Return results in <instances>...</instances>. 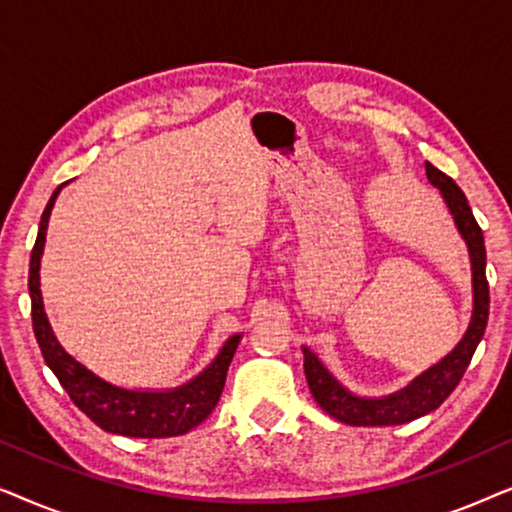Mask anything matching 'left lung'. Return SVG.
Returning <instances> with one entry per match:
<instances>
[{"label":"left lung","mask_w":512,"mask_h":512,"mask_svg":"<svg viewBox=\"0 0 512 512\" xmlns=\"http://www.w3.org/2000/svg\"><path fill=\"white\" fill-rule=\"evenodd\" d=\"M426 177L433 186L443 195L447 209H450L454 223H457L461 237H464L468 256H471V270H473V314L468 331L457 347L431 366L426 373L415 377L408 387L396 391V394L382 396V398H363L356 396L352 391L342 387L335 377L328 373L324 363L317 359V354L303 347L305 356V377L310 384V391L319 408L328 412V415L338 419L342 424L349 426H394L405 424L412 419L426 415V412L436 410L447 396L452 394L461 377H464L468 363L473 359L475 347L482 340L487 328L489 317V284L485 275L487 265V251H485V237L475 221V216L468 207V200L461 188L440 172L438 167L426 163Z\"/></svg>","instance_id":"obj_1"}]
</instances>
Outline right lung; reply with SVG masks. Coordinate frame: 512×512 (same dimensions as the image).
Wrapping results in <instances>:
<instances>
[{
  "label": "right lung",
  "mask_w": 512,
  "mask_h": 512,
  "mask_svg": "<svg viewBox=\"0 0 512 512\" xmlns=\"http://www.w3.org/2000/svg\"><path fill=\"white\" fill-rule=\"evenodd\" d=\"M62 186L55 188L44 214H41L37 242H34L30 256V279H27L32 298V328L46 366L53 370V375L58 377L62 389L67 391L76 408L86 412L107 433H118V436L128 438L184 436L186 431L205 422L212 415L216 403H219L228 366L233 361L242 335L237 333L233 338H228L221 352L216 354V359L198 377L167 391H135L116 387V384L97 377L93 370L76 361L72 354H67L58 338H55L51 324H48L39 289V265L41 254H44L48 216H51L55 198H58Z\"/></svg>",
  "instance_id": "obj_1"
}]
</instances>
